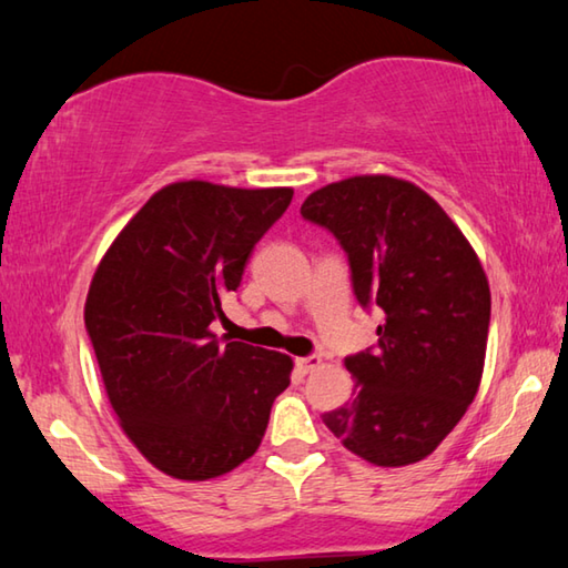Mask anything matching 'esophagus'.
<instances>
[{
    "label": "esophagus",
    "mask_w": 568,
    "mask_h": 568,
    "mask_svg": "<svg viewBox=\"0 0 568 568\" xmlns=\"http://www.w3.org/2000/svg\"><path fill=\"white\" fill-rule=\"evenodd\" d=\"M321 365V355H303V358H295V368L301 373H311Z\"/></svg>",
    "instance_id": "esophagus-1"
}]
</instances>
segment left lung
<instances>
[{
	"label": "left lung",
	"instance_id": "8db88e82",
	"mask_svg": "<svg viewBox=\"0 0 568 568\" xmlns=\"http://www.w3.org/2000/svg\"><path fill=\"white\" fill-rule=\"evenodd\" d=\"M307 223L338 240L378 341L345 355L353 398L323 423L355 456L408 466L434 454L476 398L491 293L474 247L420 187L365 175L315 190Z\"/></svg>",
	"mask_w": 568,
	"mask_h": 568
}]
</instances>
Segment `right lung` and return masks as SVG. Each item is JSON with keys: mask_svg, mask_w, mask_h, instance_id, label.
I'll return each instance as SVG.
<instances>
[{"mask_svg": "<svg viewBox=\"0 0 568 568\" xmlns=\"http://www.w3.org/2000/svg\"><path fill=\"white\" fill-rule=\"evenodd\" d=\"M291 200V187L175 182L124 225L92 277L84 325L104 388L124 434L168 476L207 480L243 464L291 386L287 355L210 331Z\"/></svg>", "mask_w": 568, "mask_h": 568, "instance_id": "obj_1", "label": "right lung"}]
</instances>
